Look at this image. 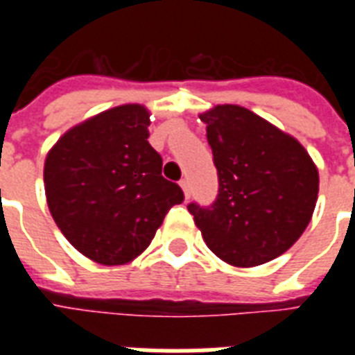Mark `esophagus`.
<instances>
[{"instance_id":"obj_1","label":"esophagus","mask_w":355,"mask_h":355,"mask_svg":"<svg viewBox=\"0 0 355 355\" xmlns=\"http://www.w3.org/2000/svg\"><path fill=\"white\" fill-rule=\"evenodd\" d=\"M180 188L184 189V195H186V199H188L189 193H191V191H189V180H188V178H182V180H180Z\"/></svg>"}]
</instances>
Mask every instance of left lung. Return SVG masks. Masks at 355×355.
Masks as SVG:
<instances>
[{
	"label": "left lung",
	"instance_id": "1",
	"mask_svg": "<svg viewBox=\"0 0 355 355\" xmlns=\"http://www.w3.org/2000/svg\"><path fill=\"white\" fill-rule=\"evenodd\" d=\"M217 169L216 200L188 210L211 252L236 267L267 263L308 227L319 173L289 134L236 105L200 116Z\"/></svg>",
	"mask_w": 355,
	"mask_h": 355
}]
</instances>
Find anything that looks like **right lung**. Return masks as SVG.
<instances>
[{
	"mask_svg": "<svg viewBox=\"0 0 355 355\" xmlns=\"http://www.w3.org/2000/svg\"><path fill=\"white\" fill-rule=\"evenodd\" d=\"M147 127L144 107H116L68 130L46 158L53 219L97 263L121 265L144 252L167 211L184 200L180 186L162 177Z\"/></svg>",
	"mask_w": 355,
	"mask_h": 355,
	"instance_id": "1",
	"label": "right lung"
}]
</instances>
